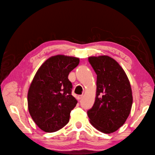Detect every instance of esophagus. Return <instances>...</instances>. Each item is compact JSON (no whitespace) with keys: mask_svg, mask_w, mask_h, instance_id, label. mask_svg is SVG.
I'll use <instances>...</instances> for the list:
<instances>
[{"mask_svg":"<svg viewBox=\"0 0 155 155\" xmlns=\"http://www.w3.org/2000/svg\"><path fill=\"white\" fill-rule=\"evenodd\" d=\"M83 95H78V100H81V99H82V98H83Z\"/></svg>","mask_w":155,"mask_h":155,"instance_id":"esophagus-1","label":"esophagus"}]
</instances>
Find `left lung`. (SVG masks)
<instances>
[{"label":"left lung","mask_w":155,"mask_h":155,"mask_svg":"<svg viewBox=\"0 0 155 155\" xmlns=\"http://www.w3.org/2000/svg\"><path fill=\"white\" fill-rule=\"evenodd\" d=\"M88 60L97 74V91L87 115L98 131L111 134L124 124L131 112L130 83L121 66L109 56L89 57Z\"/></svg>","instance_id":"left-lung-1"}]
</instances>
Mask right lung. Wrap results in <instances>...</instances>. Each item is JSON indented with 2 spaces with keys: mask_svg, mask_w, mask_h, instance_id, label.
<instances>
[{
  "mask_svg": "<svg viewBox=\"0 0 155 155\" xmlns=\"http://www.w3.org/2000/svg\"><path fill=\"white\" fill-rule=\"evenodd\" d=\"M79 59L63 55L52 56L42 64L31 83L28 106L34 121L42 130L51 133L64 127L77 104L72 95L68 74Z\"/></svg>",
  "mask_w": 155,
  "mask_h": 155,
  "instance_id": "add662e5",
  "label": "right lung"
}]
</instances>
